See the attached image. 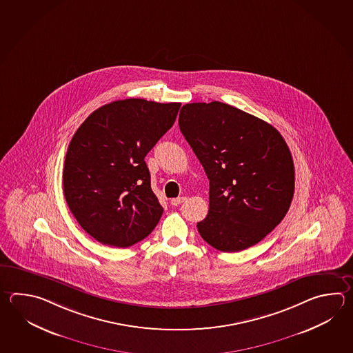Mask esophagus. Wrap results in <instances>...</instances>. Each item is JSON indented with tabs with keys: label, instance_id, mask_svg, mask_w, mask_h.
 Masks as SVG:
<instances>
[{
	"label": "esophagus",
	"instance_id": "esophagus-1",
	"mask_svg": "<svg viewBox=\"0 0 353 353\" xmlns=\"http://www.w3.org/2000/svg\"><path fill=\"white\" fill-rule=\"evenodd\" d=\"M185 200H186L185 197H177V199H172V200H171V205H172V206H179V205H181L182 202H185Z\"/></svg>",
	"mask_w": 353,
	"mask_h": 353
}]
</instances>
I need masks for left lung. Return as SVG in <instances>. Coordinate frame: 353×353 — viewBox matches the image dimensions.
I'll return each instance as SVG.
<instances>
[{
    "instance_id": "obj_1",
    "label": "left lung",
    "mask_w": 353,
    "mask_h": 353,
    "mask_svg": "<svg viewBox=\"0 0 353 353\" xmlns=\"http://www.w3.org/2000/svg\"><path fill=\"white\" fill-rule=\"evenodd\" d=\"M182 134L210 180L201 238L220 252L258 244L288 212L294 163L281 133L269 123L221 101L181 108Z\"/></svg>"
}]
</instances>
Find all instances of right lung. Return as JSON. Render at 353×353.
Masks as SVG:
<instances>
[{"instance_id":"right-lung-1","label":"right lung","mask_w":353,"mask_h":353,"mask_svg":"<svg viewBox=\"0 0 353 353\" xmlns=\"http://www.w3.org/2000/svg\"><path fill=\"white\" fill-rule=\"evenodd\" d=\"M181 103L115 101L94 110L65 157L64 194L80 226L101 244L128 248L163 214L144 157L176 121Z\"/></svg>"}]
</instances>
